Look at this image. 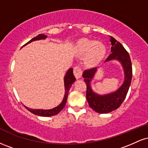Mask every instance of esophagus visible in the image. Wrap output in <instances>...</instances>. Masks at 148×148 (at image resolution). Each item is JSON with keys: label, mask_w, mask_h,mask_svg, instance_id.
<instances>
[{"label": "esophagus", "mask_w": 148, "mask_h": 148, "mask_svg": "<svg viewBox=\"0 0 148 148\" xmlns=\"http://www.w3.org/2000/svg\"><path fill=\"white\" fill-rule=\"evenodd\" d=\"M74 74L76 79H80L82 76L83 71L79 66H76L74 68Z\"/></svg>", "instance_id": "1"}]
</instances>
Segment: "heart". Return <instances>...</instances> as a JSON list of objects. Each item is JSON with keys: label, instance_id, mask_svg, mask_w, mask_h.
Segmentation results:
<instances>
[{"label": "heart", "instance_id": "1", "mask_svg": "<svg viewBox=\"0 0 148 148\" xmlns=\"http://www.w3.org/2000/svg\"><path fill=\"white\" fill-rule=\"evenodd\" d=\"M78 53L81 56H86V63L90 67L99 64L104 58L106 49L101 42L83 39L77 45Z\"/></svg>", "mask_w": 148, "mask_h": 148}]
</instances>
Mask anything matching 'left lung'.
I'll return each instance as SVG.
<instances>
[{
    "label": "left lung",
    "mask_w": 148,
    "mask_h": 148,
    "mask_svg": "<svg viewBox=\"0 0 148 148\" xmlns=\"http://www.w3.org/2000/svg\"><path fill=\"white\" fill-rule=\"evenodd\" d=\"M111 42V53L107 58L104 62L113 60H117L123 66L125 74V80L122 86L115 92L109 94L98 95L94 92L90 86V81L97 70V67L85 70L83 77L87 86L86 99L89 106L95 111L99 113H108L120 107L126 97L132 78V66L130 56L128 52L120 42L113 37L110 36Z\"/></svg>",
    "instance_id": "1"
}]
</instances>
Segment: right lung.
<instances>
[{"label":"right lung","mask_w":148,"mask_h":148,"mask_svg":"<svg viewBox=\"0 0 148 148\" xmlns=\"http://www.w3.org/2000/svg\"><path fill=\"white\" fill-rule=\"evenodd\" d=\"M47 35H43V34H40V35H37V37H34V38L30 40L29 42H27L25 45H28V44L30 43L33 41H36V40H45L47 38ZM24 45V46H25ZM76 78L74 76L73 74V69L70 68L68 69L67 72L66 73L65 76L64 77V89H65V93H64V97L63 98L62 102L60 103V104H59L57 107L52 108V109L49 110H43V109H31V108H28V107L25 106L26 109H28L30 112H31L33 114L39 115V116H43V117H49V116H53V115H55L59 113L62 111V108H64L65 106L66 101L67 99V96H68V92L69 89H70L71 86L73 83L75 81Z\"/></svg>","instance_id":"right-lung-1"}]
</instances>
